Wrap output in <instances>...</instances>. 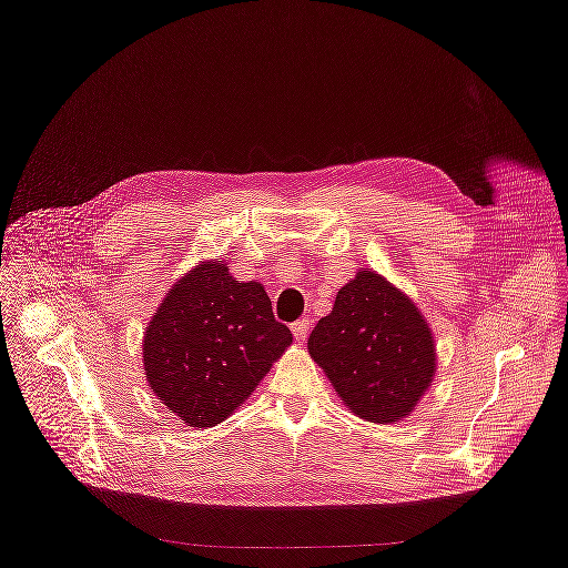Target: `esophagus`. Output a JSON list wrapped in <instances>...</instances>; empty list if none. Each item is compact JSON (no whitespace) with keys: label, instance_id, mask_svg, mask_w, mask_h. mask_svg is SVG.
I'll list each match as a JSON object with an SVG mask.
<instances>
[{"label":"esophagus","instance_id":"esophagus-1","mask_svg":"<svg viewBox=\"0 0 568 568\" xmlns=\"http://www.w3.org/2000/svg\"><path fill=\"white\" fill-rule=\"evenodd\" d=\"M310 327H312V321H310V318H298L296 323H292V334H294V338H296L298 343H303V341L307 338Z\"/></svg>","mask_w":568,"mask_h":568}]
</instances>
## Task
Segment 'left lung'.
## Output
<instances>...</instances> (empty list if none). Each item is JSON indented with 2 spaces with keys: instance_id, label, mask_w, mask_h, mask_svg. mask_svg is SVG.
Listing matches in <instances>:
<instances>
[{
  "instance_id": "obj_1",
  "label": "left lung",
  "mask_w": 568,
  "mask_h": 568,
  "mask_svg": "<svg viewBox=\"0 0 568 568\" xmlns=\"http://www.w3.org/2000/svg\"><path fill=\"white\" fill-rule=\"evenodd\" d=\"M343 404L365 422L413 413L435 374V341L415 303L384 276L358 272L307 341Z\"/></svg>"
}]
</instances>
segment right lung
Segmentation results:
<instances>
[{
	"mask_svg": "<svg viewBox=\"0 0 568 568\" xmlns=\"http://www.w3.org/2000/svg\"><path fill=\"white\" fill-rule=\"evenodd\" d=\"M292 343L261 283H239L219 263L182 276L153 314L144 343L151 390L186 426L227 419Z\"/></svg>",
	"mask_w": 568,
	"mask_h": 568,
	"instance_id": "obj_1",
	"label": "right lung"
}]
</instances>
